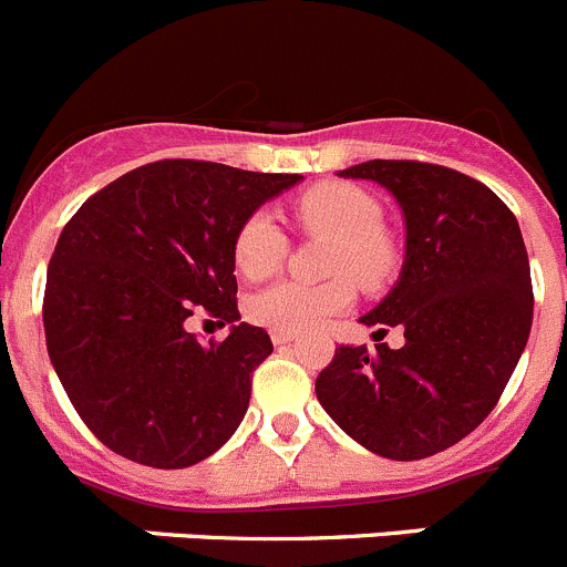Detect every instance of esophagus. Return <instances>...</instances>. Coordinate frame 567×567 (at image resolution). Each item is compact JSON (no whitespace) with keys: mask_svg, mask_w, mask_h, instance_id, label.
Listing matches in <instances>:
<instances>
[{"mask_svg":"<svg viewBox=\"0 0 567 567\" xmlns=\"http://www.w3.org/2000/svg\"><path fill=\"white\" fill-rule=\"evenodd\" d=\"M271 341L277 343V347H285V343L293 341V332H285V330H271Z\"/></svg>","mask_w":567,"mask_h":567,"instance_id":"1","label":"esophagus"}]
</instances>
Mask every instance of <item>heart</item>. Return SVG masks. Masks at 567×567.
<instances>
[{
  "mask_svg": "<svg viewBox=\"0 0 567 567\" xmlns=\"http://www.w3.org/2000/svg\"><path fill=\"white\" fill-rule=\"evenodd\" d=\"M296 220L310 235L330 237L327 271L336 279L321 285H305L285 279L259 290L248 301V316L257 324L285 332H305L343 313L355 301V285L380 288L396 268V248L380 229V204L352 184H319L296 200ZM235 266L251 282L268 279L279 271L288 237L279 229L271 212L259 209L243 220L235 235Z\"/></svg>",
  "mask_w": 567,
  "mask_h": 567,
  "instance_id": "obj_1",
  "label": "heart"
}]
</instances>
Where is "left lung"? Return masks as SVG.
I'll return each instance as SVG.
<instances>
[{
  "label": "left lung",
  "mask_w": 567,
  "mask_h": 567,
  "mask_svg": "<svg viewBox=\"0 0 567 567\" xmlns=\"http://www.w3.org/2000/svg\"><path fill=\"white\" fill-rule=\"evenodd\" d=\"M338 176L380 184L403 209V271L361 324L403 327L405 343L338 347L316 396L367 451L416 462L462 442L504 394L532 330L528 254L509 206L451 167L372 158Z\"/></svg>",
  "instance_id": "left-lung-1"
}]
</instances>
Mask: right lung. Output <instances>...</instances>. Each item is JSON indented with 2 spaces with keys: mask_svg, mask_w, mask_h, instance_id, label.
Masks as SVG:
<instances>
[{
  "mask_svg": "<svg viewBox=\"0 0 567 567\" xmlns=\"http://www.w3.org/2000/svg\"><path fill=\"white\" fill-rule=\"evenodd\" d=\"M296 173L164 158L94 193L63 226L47 268V352L89 431L120 456L182 470L224 447L274 352L240 321L235 235ZM233 327L200 344L186 319Z\"/></svg>",
  "mask_w": 567,
  "mask_h": 567,
  "instance_id": "1",
  "label": "right lung"
}]
</instances>
